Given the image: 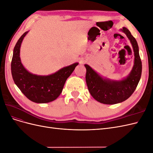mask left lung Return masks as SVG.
<instances>
[{
	"label": "left lung",
	"mask_w": 153,
	"mask_h": 153,
	"mask_svg": "<svg viewBox=\"0 0 153 153\" xmlns=\"http://www.w3.org/2000/svg\"><path fill=\"white\" fill-rule=\"evenodd\" d=\"M121 30L130 40L135 55L134 65L129 76L121 81L104 79L89 65L85 64L87 71L85 80L88 89L96 101L103 104L113 105L126 100L136 89L141 77L142 61L137 41L126 27H123Z\"/></svg>",
	"instance_id": "obj_1"
}]
</instances>
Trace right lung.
Here are the masks:
<instances>
[{"mask_svg": "<svg viewBox=\"0 0 153 153\" xmlns=\"http://www.w3.org/2000/svg\"><path fill=\"white\" fill-rule=\"evenodd\" d=\"M28 32L18 39L13 50L11 61V74L15 84L30 101L37 103H46L56 100L62 91L67 78L78 63L64 67L52 75L40 76L33 75L23 66L20 57L21 43Z\"/></svg>", "mask_w": 153, "mask_h": 153, "instance_id": "1", "label": "right lung"}]
</instances>
